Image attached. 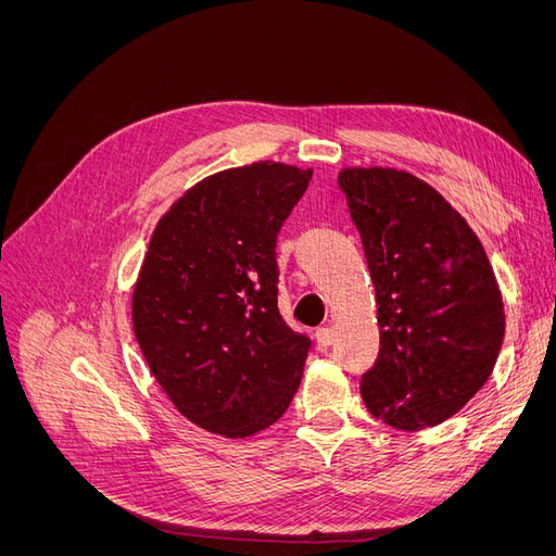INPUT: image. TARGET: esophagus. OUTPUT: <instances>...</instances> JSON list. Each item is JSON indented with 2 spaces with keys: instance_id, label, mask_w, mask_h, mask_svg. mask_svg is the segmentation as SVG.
I'll return each mask as SVG.
<instances>
[{
  "instance_id": "obj_1",
  "label": "esophagus",
  "mask_w": 556,
  "mask_h": 556,
  "mask_svg": "<svg viewBox=\"0 0 556 556\" xmlns=\"http://www.w3.org/2000/svg\"><path fill=\"white\" fill-rule=\"evenodd\" d=\"M315 341L319 348H329L333 343V329L331 327H319L315 331Z\"/></svg>"
}]
</instances>
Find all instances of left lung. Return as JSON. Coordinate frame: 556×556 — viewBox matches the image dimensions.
<instances>
[{
    "mask_svg": "<svg viewBox=\"0 0 556 556\" xmlns=\"http://www.w3.org/2000/svg\"><path fill=\"white\" fill-rule=\"evenodd\" d=\"M339 185L378 304L380 352L362 399L394 429L441 425L494 371L506 333L494 268L464 217L413 174L359 166Z\"/></svg>",
    "mask_w": 556,
    "mask_h": 556,
    "instance_id": "obj_1",
    "label": "left lung"
}]
</instances>
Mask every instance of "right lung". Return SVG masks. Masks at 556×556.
<instances>
[{
  "mask_svg": "<svg viewBox=\"0 0 556 556\" xmlns=\"http://www.w3.org/2000/svg\"><path fill=\"white\" fill-rule=\"evenodd\" d=\"M313 169L255 162L213 174L162 215L134 288L150 374L211 433L245 439L282 417L311 350L278 311L276 241Z\"/></svg>",
  "mask_w": 556,
  "mask_h": 556,
  "instance_id": "right-lung-1",
  "label": "right lung"
}]
</instances>
